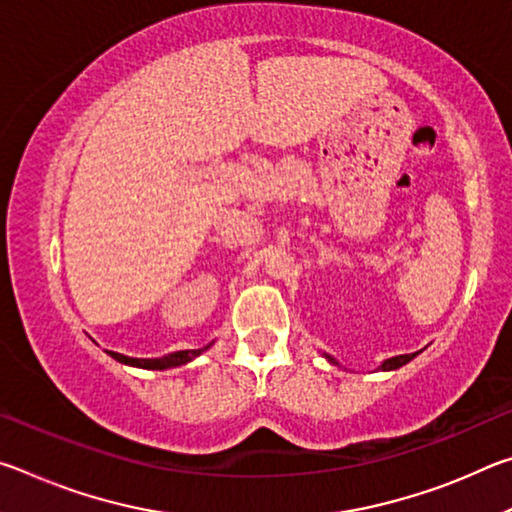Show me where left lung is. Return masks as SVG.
Here are the masks:
<instances>
[{
	"label": "left lung",
	"mask_w": 512,
	"mask_h": 512,
	"mask_svg": "<svg viewBox=\"0 0 512 512\" xmlns=\"http://www.w3.org/2000/svg\"><path fill=\"white\" fill-rule=\"evenodd\" d=\"M413 357H415V354H400V357H393V359H388V361L381 363V370H395V368H400V366H404V363H409ZM327 359L332 361V363H336L332 357H327Z\"/></svg>",
	"instance_id": "left-lung-1"
}]
</instances>
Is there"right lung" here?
Here are the masks:
<instances>
[{
  "label": "right lung",
  "mask_w": 512,
  "mask_h": 512,
  "mask_svg": "<svg viewBox=\"0 0 512 512\" xmlns=\"http://www.w3.org/2000/svg\"><path fill=\"white\" fill-rule=\"evenodd\" d=\"M203 350H180V352L167 354V357H160V359H133V357H124V354H119V352H108V354L112 359L128 363V366H137V368H146V370H164V368H173V366H183V363L192 361Z\"/></svg>",
  "instance_id": "obj_1"
}]
</instances>
